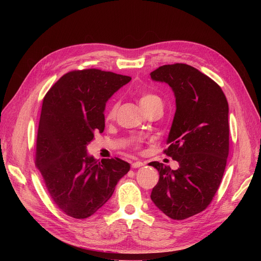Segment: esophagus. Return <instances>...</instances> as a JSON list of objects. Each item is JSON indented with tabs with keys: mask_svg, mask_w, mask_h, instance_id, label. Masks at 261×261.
Returning <instances> with one entry per match:
<instances>
[{
	"mask_svg": "<svg viewBox=\"0 0 261 261\" xmlns=\"http://www.w3.org/2000/svg\"><path fill=\"white\" fill-rule=\"evenodd\" d=\"M131 166H132V168H139V167L144 166V163H143V162L138 161V162H134V163H132V164H131Z\"/></svg>",
	"mask_w": 261,
	"mask_h": 261,
	"instance_id": "obj_1",
	"label": "esophagus"
}]
</instances>
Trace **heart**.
<instances>
[{"label": "heart", "instance_id": "1", "mask_svg": "<svg viewBox=\"0 0 261 261\" xmlns=\"http://www.w3.org/2000/svg\"><path fill=\"white\" fill-rule=\"evenodd\" d=\"M140 106L143 109V111H145L146 109L152 107L154 105H160L162 103L161 98L159 96H156L155 94L152 93H144L140 96V99H139ZM117 108H118V103L116 101H113L111 105L109 106L108 110H107V113H106V119L107 120H112L115 118L116 112H117Z\"/></svg>", "mask_w": 261, "mask_h": 261}]
</instances>
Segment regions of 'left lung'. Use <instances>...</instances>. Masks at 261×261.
I'll return each instance as SVG.
<instances>
[{
	"label": "left lung",
	"instance_id": "1",
	"mask_svg": "<svg viewBox=\"0 0 261 261\" xmlns=\"http://www.w3.org/2000/svg\"><path fill=\"white\" fill-rule=\"evenodd\" d=\"M172 89L176 110L164 153L179 163L172 170L151 162L160 173L151 200L173 220L206 208L220 186L229 150L228 103L208 76L184 63L163 65L150 73Z\"/></svg>",
	"mask_w": 261,
	"mask_h": 261
}]
</instances>
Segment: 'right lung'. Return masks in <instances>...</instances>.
Returning a JSON list of instances; mask_svg holds the SVG:
<instances>
[{"mask_svg":"<svg viewBox=\"0 0 261 261\" xmlns=\"http://www.w3.org/2000/svg\"><path fill=\"white\" fill-rule=\"evenodd\" d=\"M131 77L96 68L63 75L46 93L41 110L36 166L55 205L65 215L85 219L112 197L130 170L118 158L99 162L87 146L105 130L106 102Z\"/></svg>","mask_w":261,"mask_h":261,"instance_id":"1","label":"right lung"}]
</instances>
